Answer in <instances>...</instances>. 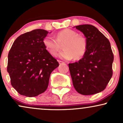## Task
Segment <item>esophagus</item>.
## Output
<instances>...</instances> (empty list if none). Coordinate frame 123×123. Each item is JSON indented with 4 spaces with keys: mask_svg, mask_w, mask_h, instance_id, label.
<instances>
[{
    "mask_svg": "<svg viewBox=\"0 0 123 123\" xmlns=\"http://www.w3.org/2000/svg\"><path fill=\"white\" fill-rule=\"evenodd\" d=\"M58 62H59V64H63V63H64V62H63V61H61V60H59Z\"/></svg>",
    "mask_w": 123,
    "mask_h": 123,
    "instance_id": "1",
    "label": "esophagus"
}]
</instances>
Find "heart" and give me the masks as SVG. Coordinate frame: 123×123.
<instances>
[{"mask_svg": "<svg viewBox=\"0 0 123 123\" xmlns=\"http://www.w3.org/2000/svg\"><path fill=\"white\" fill-rule=\"evenodd\" d=\"M45 49L52 56L58 54L62 45L64 50L59 54L60 58L65 60H79L84 55L87 49V42L84 36L71 29H64L56 35V39L47 36L43 39Z\"/></svg>", "mask_w": 123, "mask_h": 123, "instance_id": "heart-1", "label": "heart"}]
</instances>
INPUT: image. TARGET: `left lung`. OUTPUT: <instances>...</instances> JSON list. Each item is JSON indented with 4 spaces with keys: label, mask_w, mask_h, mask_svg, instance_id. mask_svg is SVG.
I'll list each match as a JSON object with an SVG mask.
<instances>
[{
    "label": "left lung",
    "mask_w": 123,
    "mask_h": 123,
    "mask_svg": "<svg viewBox=\"0 0 123 123\" xmlns=\"http://www.w3.org/2000/svg\"><path fill=\"white\" fill-rule=\"evenodd\" d=\"M74 27L84 34L87 42L83 58L68 64L74 87L81 95L99 93L105 88L112 76L113 55L110 42L93 25Z\"/></svg>",
    "instance_id": "8db88e82"
}]
</instances>
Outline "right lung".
I'll list each match as a JSON object with an SVG mask.
<instances>
[{"instance_id": "right-lung-1", "label": "right lung", "mask_w": 123, "mask_h": 123, "mask_svg": "<svg viewBox=\"0 0 123 123\" xmlns=\"http://www.w3.org/2000/svg\"><path fill=\"white\" fill-rule=\"evenodd\" d=\"M48 34L46 30L36 29L21 35L8 53L7 72L12 86L20 95L35 97L43 93L51 72L59 66L43 44Z\"/></svg>"}]
</instances>
